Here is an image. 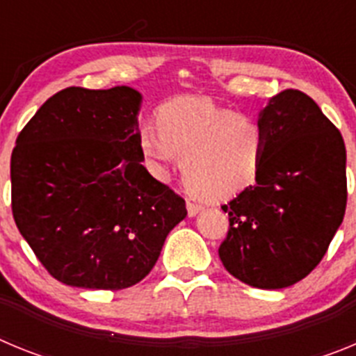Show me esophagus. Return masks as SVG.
Here are the masks:
<instances>
[{
	"instance_id": "obj_1",
	"label": "esophagus",
	"mask_w": 356,
	"mask_h": 356,
	"mask_svg": "<svg viewBox=\"0 0 356 356\" xmlns=\"http://www.w3.org/2000/svg\"><path fill=\"white\" fill-rule=\"evenodd\" d=\"M203 209H205V207L200 205V203H194V201H187V212H188V216H191V217H194L196 213H200Z\"/></svg>"
}]
</instances>
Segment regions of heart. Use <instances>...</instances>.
Returning a JSON list of instances; mask_svg holds the SVG:
<instances>
[{
    "instance_id": "b5f03b06",
    "label": "heart",
    "mask_w": 356,
    "mask_h": 356,
    "mask_svg": "<svg viewBox=\"0 0 356 356\" xmlns=\"http://www.w3.org/2000/svg\"><path fill=\"white\" fill-rule=\"evenodd\" d=\"M156 128L139 131V151L165 180L184 162V180L210 200H226L251 185L266 151V134L253 115L216 105L209 97H178L160 106Z\"/></svg>"
}]
</instances>
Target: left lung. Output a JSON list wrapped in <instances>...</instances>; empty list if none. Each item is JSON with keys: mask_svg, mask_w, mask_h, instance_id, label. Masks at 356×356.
Masks as SVG:
<instances>
[{"mask_svg": "<svg viewBox=\"0 0 356 356\" xmlns=\"http://www.w3.org/2000/svg\"><path fill=\"white\" fill-rule=\"evenodd\" d=\"M266 151L257 184L228 205L219 246L226 271L257 289H284L316 269L348 201L341 131L312 97L287 89L260 112Z\"/></svg>", "mask_w": 356, "mask_h": 356, "instance_id": "1", "label": "left lung"}]
</instances>
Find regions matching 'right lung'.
<instances>
[{"instance_id": "add662e5", "label": "right lung", "mask_w": 356, "mask_h": 356, "mask_svg": "<svg viewBox=\"0 0 356 356\" xmlns=\"http://www.w3.org/2000/svg\"><path fill=\"white\" fill-rule=\"evenodd\" d=\"M143 96L121 85L67 87L21 130L10 159L12 213L49 275L119 291L149 275L185 200L143 165Z\"/></svg>"}]
</instances>
